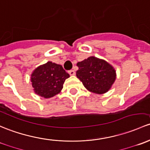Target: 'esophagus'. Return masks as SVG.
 Here are the masks:
<instances>
[{
	"label": "esophagus",
	"mask_w": 150,
	"mask_h": 150,
	"mask_svg": "<svg viewBox=\"0 0 150 150\" xmlns=\"http://www.w3.org/2000/svg\"><path fill=\"white\" fill-rule=\"evenodd\" d=\"M69 74L71 76H74V75H75V71L74 70H70V71H69Z\"/></svg>",
	"instance_id": "34e87169"
}]
</instances>
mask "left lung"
I'll list each match as a JSON object with an SVG mask.
<instances>
[{"label": "left lung", "instance_id": "obj_1", "mask_svg": "<svg viewBox=\"0 0 150 150\" xmlns=\"http://www.w3.org/2000/svg\"><path fill=\"white\" fill-rule=\"evenodd\" d=\"M76 66L79 67L76 71L77 78L87 90L93 93L107 92L116 79L114 68L105 60L95 56L78 62Z\"/></svg>", "mask_w": 150, "mask_h": 150}]
</instances>
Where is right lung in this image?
<instances>
[{
    "mask_svg": "<svg viewBox=\"0 0 150 150\" xmlns=\"http://www.w3.org/2000/svg\"><path fill=\"white\" fill-rule=\"evenodd\" d=\"M69 76L61 65L48 61L34 70L31 81L37 95L50 98L61 92L65 80Z\"/></svg>",
    "mask_w": 150,
    "mask_h": 150,
    "instance_id": "right-lung-1",
    "label": "right lung"
}]
</instances>
